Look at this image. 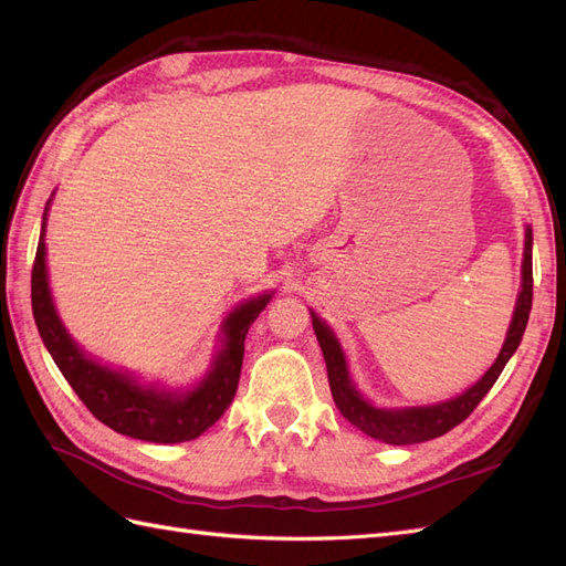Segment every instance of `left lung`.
Returning <instances> with one entry per match:
<instances>
[{"mask_svg":"<svg viewBox=\"0 0 566 566\" xmlns=\"http://www.w3.org/2000/svg\"><path fill=\"white\" fill-rule=\"evenodd\" d=\"M531 245H534V233H531V227H526L524 235V262H522V290L517 295L515 304V314H512L507 337L503 342V349L495 358V364L479 378L470 389L453 399H447L441 403L432 406H410V408H378L373 406L361 391L356 389L345 352L339 347V339L331 331V325L321 321L316 312H312V323H314V333L321 345L323 358H325V368H328V382L333 391V401L337 410L345 416L354 427H358L364 434L394 443V447H408V443H420V441H430L441 434L451 432L455 424L465 420L476 403L482 401L493 382L499 380V375L503 373L505 364L510 361V356L517 352L522 335L526 331V321L531 312V300H534V269H531Z\"/></svg>","mask_w":566,"mask_h":566,"instance_id":"obj_1","label":"left lung"}]
</instances>
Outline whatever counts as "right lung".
Masks as SVG:
<instances>
[{"label": "right lung", "mask_w": 566, "mask_h": 566, "mask_svg": "<svg viewBox=\"0 0 566 566\" xmlns=\"http://www.w3.org/2000/svg\"><path fill=\"white\" fill-rule=\"evenodd\" d=\"M46 210L42 217L35 264H32V316H35L44 347L63 378L75 389L82 403L92 410V416L119 434L153 443L198 439L224 416L233 401L238 380H241L245 335L252 321L269 304L271 293L250 297L227 316L221 325V333H224L221 349L208 375L193 389L169 391L156 385H139L132 375L101 366L90 354H84L61 323L46 279Z\"/></svg>", "instance_id": "1"}]
</instances>
